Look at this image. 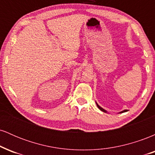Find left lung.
<instances>
[{
  "label": "left lung",
  "instance_id": "obj_1",
  "mask_svg": "<svg viewBox=\"0 0 155 155\" xmlns=\"http://www.w3.org/2000/svg\"><path fill=\"white\" fill-rule=\"evenodd\" d=\"M96 105H97V108H99V109L101 110V111H104V112H105V113H107V111H106V110L105 109H104V108H103L102 107H101L100 106H99L98 104H97V103H96ZM127 111V110H123V111H120V113H124V112H126Z\"/></svg>",
  "mask_w": 155,
  "mask_h": 155
}]
</instances>
